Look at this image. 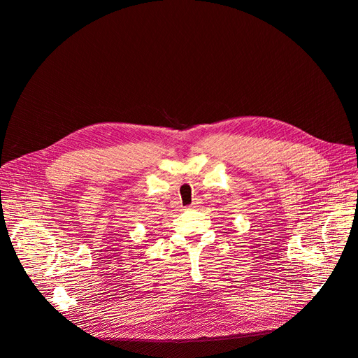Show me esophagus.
<instances>
[{
    "label": "esophagus",
    "mask_w": 358,
    "mask_h": 358,
    "mask_svg": "<svg viewBox=\"0 0 358 358\" xmlns=\"http://www.w3.org/2000/svg\"><path fill=\"white\" fill-rule=\"evenodd\" d=\"M197 204H199V201H193V206H190V208H196Z\"/></svg>",
    "instance_id": "34e87169"
}]
</instances>
